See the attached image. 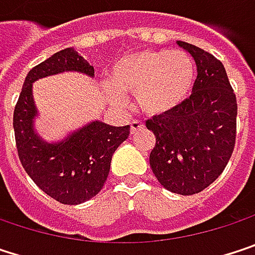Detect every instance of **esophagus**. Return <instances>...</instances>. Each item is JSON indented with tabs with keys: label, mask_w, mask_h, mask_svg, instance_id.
<instances>
[{
	"label": "esophagus",
	"mask_w": 255,
	"mask_h": 255,
	"mask_svg": "<svg viewBox=\"0 0 255 255\" xmlns=\"http://www.w3.org/2000/svg\"><path fill=\"white\" fill-rule=\"evenodd\" d=\"M143 128H144V124L140 123V121H131V124H129V131H131V134H135L137 131H140V129H143Z\"/></svg>",
	"instance_id": "1"
}]
</instances>
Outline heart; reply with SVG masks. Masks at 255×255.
<instances>
[{
    "mask_svg": "<svg viewBox=\"0 0 255 255\" xmlns=\"http://www.w3.org/2000/svg\"><path fill=\"white\" fill-rule=\"evenodd\" d=\"M195 66L184 51L140 50L120 57L109 71L106 97L118 106L124 94H135L137 108L150 117L171 112L181 105L193 85Z\"/></svg>",
    "mask_w": 255,
    "mask_h": 255,
    "instance_id": "1",
    "label": "heart"
}]
</instances>
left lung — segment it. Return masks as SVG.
I'll list each match as a JSON object with an SVG mask.
<instances>
[{"label": "left lung", "mask_w": 255, "mask_h": 255, "mask_svg": "<svg viewBox=\"0 0 255 255\" xmlns=\"http://www.w3.org/2000/svg\"><path fill=\"white\" fill-rule=\"evenodd\" d=\"M196 65L192 94L176 109L146 121L156 137L149 164L158 181L178 195L199 193L228 165L238 105L226 69L202 48L177 41Z\"/></svg>", "instance_id": "8db88e82"}]
</instances>
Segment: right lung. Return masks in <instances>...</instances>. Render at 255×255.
Here are the masks:
<instances>
[{
    "label": "right lung",
    "mask_w": 255,
    "mask_h": 255,
    "mask_svg": "<svg viewBox=\"0 0 255 255\" xmlns=\"http://www.w3.org/2000/svg\"><path fill=\"white\" fill-rule=\"evenodd\" d=\"M63 72H79L94 78V68L69 47L57 51L26 75L13 115L19 159L33 183L53 199L78 205L96 196L109 176L111 161L126 141L129 126L114 127L91 121L71 131L59 141L44 140L35 129L38 109L32 87L41 78Z\"/></svg>",
    "instance_id": "obj_1"
}]
</instances>
